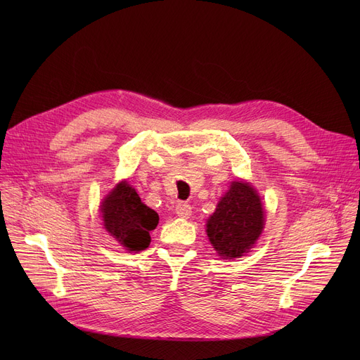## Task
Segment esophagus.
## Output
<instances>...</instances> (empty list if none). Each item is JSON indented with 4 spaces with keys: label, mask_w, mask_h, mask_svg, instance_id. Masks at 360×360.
<instances>
[{
    "label": "esophagus",
    "mask_w": 360,
    "mask_h": 360,
    "mask_svg": "<svg viewBox=\"0 0 360 360\" xmlns=\"http://www.w3.org/2000/svg\"><path fill=\"white\" fill-rule=\"evenodd\" d=\"M175 212H176V214L179 216V217H182V219H188L191 216V205L188 204V202H184V201H179L178 204H176V207H175Z\"/></svg>",
    "instance_id": "1"
}]
</instances>
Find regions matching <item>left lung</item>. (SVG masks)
I'll use <instances>...</instances> for the list:
<instances>
[{
	"label": "left lung",
	"mask_w": 360,
	"mask_h": 360,
	"mask_svg": "<svg viewBox=\"0 0 360 360\" xmlns=\"http://www.w3.org/2000/svg\"><path fill=\"white\" fill-rule=\"evenodd\" d=\"M264 210L255 188L245 181H233L216 212L207 220V236L223 259L247 254L262 233Z\"/></svg>",
	"instance_id": "left-lung-1"
}]
</instances>
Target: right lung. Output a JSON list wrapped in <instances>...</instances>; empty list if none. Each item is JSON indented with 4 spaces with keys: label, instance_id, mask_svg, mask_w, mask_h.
<instances>
[{
    "label": "right lung",
    "instance_id": "obj_1",
    "mask_svg": "<svg viewBox=\"0 0 360 360\" xmlns=\"http://www.w3.org/2000/svg\"><path fill=\"white\" fill-rule=\"evenodd\" d=\"M103 226L129 252H140L150 245V231L156 229L159 216L147 207L127 181H121L101 204Z\"/></svg>",
    "mask_w": 360,
    "mask_h": 360
}]
</instances>
